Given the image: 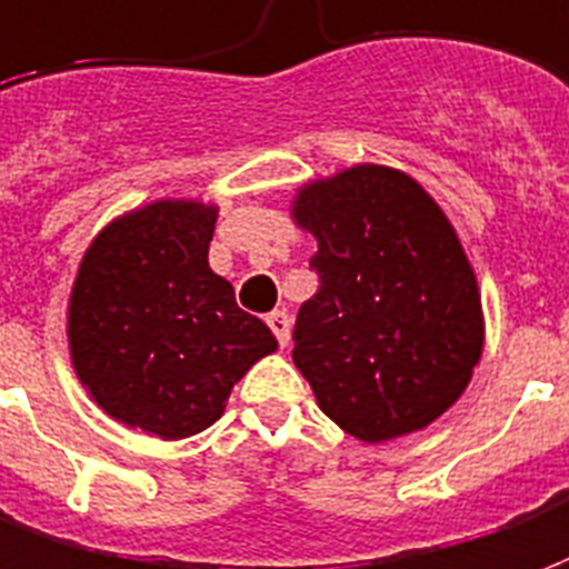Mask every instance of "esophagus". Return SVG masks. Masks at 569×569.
Returning <instances> with one entry per match:
<instances>
[{"instance_id": "34e87169", "label": "esophagus", "mask_w": 569, "mask_h": 569, "mask_svg": "<svg viewBox=\"0 0 569 569\" xmlns=\"http://www.w3.org/2000/svg\"><path fill=\"white\" fill-rule=\"evenodd\" d=\"M267 325H269V330L276 333V339H279V346H288V342H290V318H288V312H269Z\"/></svg>"}]
</instances>
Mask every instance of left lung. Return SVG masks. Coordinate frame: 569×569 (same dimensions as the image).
<instances>
[{
    "instance_id": "1",
    "label": "left lung",
    "mask_w": 569,
    "mask_h": 569,
    "mask_svg": "<svg viewBox=\"0 0 569 569\" xmlns=\"http://www.w3.org/2000/svg\"><path fill=\"white\" fill-rule=\"evenodd\" d=\"M293 218L318 239V293L293 325L318 406L363 442L430 425L482 355L476 276L446 214L403 172L355 166L302 190Z\"/></svg>"
}]
</instances>
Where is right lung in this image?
Returning <instances> with one entry per match:
<instances>
[{"label":"right lung","instance_id":"1","mask_svg":"<svg viewBox=\"0 0 569 569\" xmlns=\"http://www.w3.org/2000/svg\"><path fill=\"white\" fill-rule=\"evenodd\" d=\"M214 209L153 202L90 244L69 306L74 370L111 418L184 439L221 418L248 367L276 351L209 269Z\"/></svg>","mask_w":569,"mask_h":569}]
</instances>
